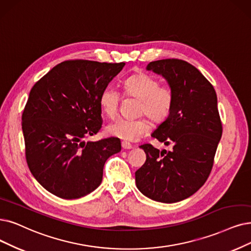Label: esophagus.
I'll use <instances>...</instances> for the list:
<instances>
[{"label": "esophagus", "instance_id": "obj_1", "mask_svg": "<svg viewBox=\"0 0 251 251\" xmlns=\"http://www.w3.org/2000/svg\"><path fill=\"white\" fill-rule=\"evenodd\" d=\"M122 147H123L124 149H132V148H133L132 144H129V143L126 142V141H123V142H122Z\"/></svg>", "mask_w": 251, "mask_h": 251}]
</instances>
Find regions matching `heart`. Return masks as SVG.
<instances>
[{
  "label": "heart",
  "mask_w": 251,
  "mask_h": 251,
  "mask_svg": "<svg viewBox=\"0 0 251 251\" xmlns=\"http://www.w3.org/2000/svg\"><path fill=\"white\" fill-rule=\"evenodd\" d=\"M125 96L139 101L138 113L145 114L155 123H162L171 113L174 105V93L167 85H159V81L148 74H138L127 78L123 84ZM120 96L116 89L107 86L100 94L99 104L102 112L110 118L116 116ZM150 128L149 120L118 118L106 126V132L126 141H136L146 135Z\"/></svg>",
  "instance_id": "heart-1"
}]
</instances>
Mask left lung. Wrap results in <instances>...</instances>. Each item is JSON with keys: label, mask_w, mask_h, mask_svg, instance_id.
<instances>
[{"label": "left lung", "mask_w": 251, "mask_h": 251, "mask_svg": "<svg viewBox=\"0 0 251 251\" xmlns=\"http://www.w3.org/2000/svg\"><path fill=\"white\" fill-rule=\"evenodd\" d=\"M146 69L162 75L174 93L171 113L151 134L173 149L140 146L146 162L135 173L136 185L153 201L176 203L202 187L212 170L223 134L217 97L205 76L182 59H159Z\"/></svg>", "instance_id": "left-lung-1"}]
</instances>
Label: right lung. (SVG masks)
<instances>
[{
	"label": "right lung",
	"instance_id": "1",
	"mask_svg": "<svg viewBox=\"0 0 251 251\" xmlns=\"http://www.w3.org/2000/svg\"><path fill=\"white\" fill-rule=\"evenodd\" d=\"M125 63L65 61L33 86L22 116L25 158L37 181L62 199L101 184L106 160L122 150L114 137L85 143L102 127L99 97Z\"/></svg>",
	"mask_w": 251,
	"mask_h": 251
}]
</instances>
